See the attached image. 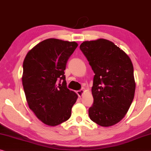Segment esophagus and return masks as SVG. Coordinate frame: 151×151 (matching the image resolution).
Masks as SVG:
<instances>
[{"mask_svg":"<svg viewBox=\"0 0 151 151\" xmlns=\"http://www.w3.org/2000/svg\"><path fill=\"white\" fill-rule=\"evenodd\" d=\"M84 92H85L84 90L81 89L79 91H78L76 92V93H77V95H78V97H81L83 95V93H84Z\"/></svg>","mask_w":151,"mask_h":151,"instance_id":"34e87169","label":"esophagus"}]
</instances>
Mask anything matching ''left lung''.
Instances as JSON below:
<instances>
[{"mask_svg": "<svg viewBox=\"0 0 151 151\" xmlns=\"http://www.w3.org/2000/svg\"><path fill=\"white\" fill-rule=\"evenodd\" d=\"M80 49L95 73L93 104L88 116L98 125L109 127L127 113L134 97L136 83L129 56L106 39L83 42Z\"/></svg>", "mask_w": 151, "mask_h": 151, "instance_id": "left-lung-1", "label": "left lung"}]
</instances>
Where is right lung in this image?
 I'll return each instance as SVG.
<instances>
[{
  "mask_svg": "<svg viewBox=\"0 0 151 151\" xmlns=\"http://www.w3.org/2000/svg\"><path fill=\"white\" fill-rule=\"evenodd\" d=\"M77 46L75 42L50 38L35 45L24 59L22 83L28 106L46 125H59L71 116L78 95L67 88L64 70Z\"/></svg>",
  "mask_w": 151,
  "mask_h": 151,
  "instance_id": "1",
  "label": "right lung"
}]
</instances>
